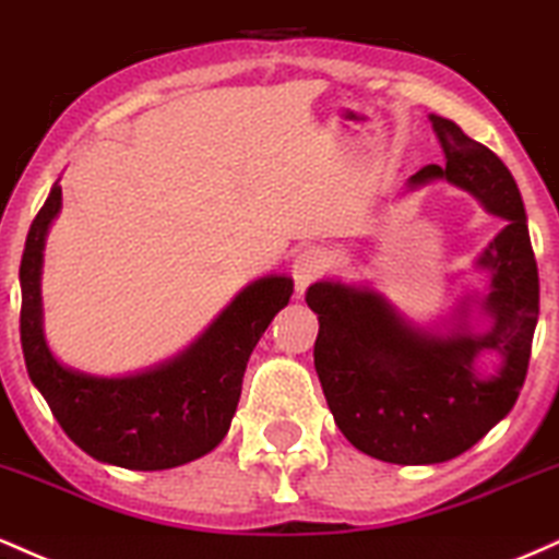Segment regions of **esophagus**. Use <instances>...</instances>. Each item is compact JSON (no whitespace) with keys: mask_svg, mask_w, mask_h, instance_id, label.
I'll return each mask as SVG.
<instances>
[{"mask_svg":"<svg viewBox=\"0 0 559 559\" xmlns=\"http://www.w3.org/2000/svg\"><path fill=\"white\" fill-rule=\"evenodd\" d=\"M332 264L334 259L326 248L321 246L304 248V251L295 255L293 261V280H295V287H298V293H304L311 282L324 277V274L332 269Z\"/></svg>","mask_w":559,"mask_h":559,"instance_id":"34e87169","label":"esophagus"}]
</instances>
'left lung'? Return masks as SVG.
Wrapping results in <instances>:
<instances>
[{
	"mask_svg": "<svg viewBox=\"0 0 559 559\" xmlns=\"http://www.w3.org/2000/svg\"><path fill=\"white\" fill-rule=\"evenodd\" d=\"M429 120L448 162L426 164L408 186L444 177L508 222L478 259V266L491 272L489 295L481 300L495 319L491 330H416L379 293L343 282H317L306 293V304L319 313L313 366L334 424L356 450L397 465L452 461L513 411L539 319V269L513 175L495 151L452 120L437 115ZM481 349L503 356L497 378L475 373Z\"/></svg>",
	"mask_w": 559,
	"mask_h": 559,
	"instance_id": "1",
	"label": "left lung"
}]
</instances>
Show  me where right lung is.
Wrapping results in <instances>:
<instances>
[{"label":"right lung","mask_w":559,"mask_h":559,"mask_svg":"<svg viewBox=\"0 0 559 559\" xmlns=\"http://www.w3.org/2000/svg\"><path fill=\"white\" fill-rule=\"evenodd\" d=\"M62 206L51 188L25 238L20 261V343L31 382L72 442L102 463L164 471L222 442L238 408L242 373L255 343L293 295L290 277L248 285L182 356L146 373L102 379L64 369L41 330L44 238Z\"/></svg>","instance_id":"right-lung-1"}]
</instances>
